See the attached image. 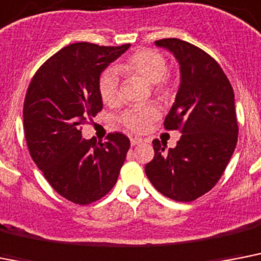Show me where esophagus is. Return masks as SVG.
<instances>
[{"label":"esophagus","mask_w":261,"mask_h":261,"mask_svg":"<svg viewBox=\"0 0 261 261\" xmlns=\"http://www.w3.org/2000/svg\"><path fill=\"white\" fill-rule=\"evenodd\" d=\"M130 141H131V145L135 146V145H139V143H142V142H143V139L139 137H134V138H131Z\"/></svg>","instance_id":"1"}]
</instances>
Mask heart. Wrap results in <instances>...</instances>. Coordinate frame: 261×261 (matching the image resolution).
<instances>
[{
	"label": "heart",
	"mask_w": 261,
	"mask_h": 261,
	"mask_svg": "<svg viewBox=\"0 0 261 261\" xmlns=\"http://www.w3.org/2000/svg\"><path fill=\"white\" fill-rule=\"evenodd\" d=\"M138 75L150 84H156V88L161 92L166 91L165 84H162L167 71V63L160 52L151 49L139 50L130 56L124 63L119 64L116 69L110 68L101 73L99 80V94L101 100L106 105H116L119 100V76ZM158 116V111L152 106H138L127 110L122 115V122L127 128L133 131H145L152 120Z\"/></svg>",
	"instance_id": "1"
}]
</instances>
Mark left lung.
<instances>
[{
	"label": "left lung",
	"mask_w": 261,
	"mask_h": 261,
	"mask_svg": "<svg viewBox=\"0 0 261 261\" xmlns=\"http://www.w3.org/2000/svg\"><path fill=\"white\" fill-rule=\"evenodd\" d=\"M155 45L173 54L179 65L178 91L165 127L179 128L182 137L174 149L154 139L155 154L145 171L164 196L189 202L217 184L236 149L233 88L215 59L190 42L164 39Z\"/></svg>",
	"instance_id": "obj_1"
}]
</instances>
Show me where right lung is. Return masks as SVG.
<instances>
[{
  "instance_id": "right-lung-1",
  "label": "right lung",
  "mask_w": 261,
  "mask_h": 261,
  "mask_svg": "<svg viewBox=\"0 0 261 261\" xmlns=\"http://www.w3.org/2000/svg\"><path fill=\"white\" fill-rule=\"evenodd\" d=\"M130 48L75 42L48 59L33 76L24 101V131L33 162L60 196L87 205L116 184L130 139H84L80 126L103 107L101 72Z\"/></svg>"
}]
</instances>
